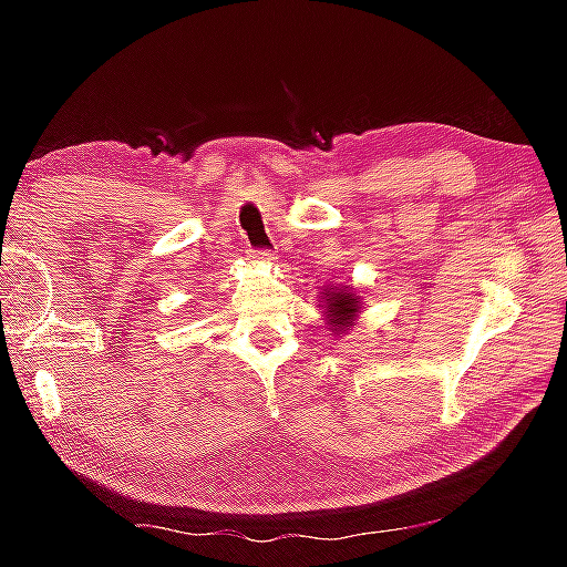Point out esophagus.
<instances>
[{
	"mask_svg": "<svg viewBox=\"0 0 567 567\" xmlns=\"http://www.w3.org/2000/svg\"><path fill=\"white\" fill-rule=\"evenodd\" d=\"M247 257H249V262H272L270 249H249Z\"/></svg>",
	"mask_w": 567,
	"mask_h": 567,
	"instance_id": "34e87169",
	"label": "esophagus"
}]
</instances>
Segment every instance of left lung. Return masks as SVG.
<instances>
[{
  "label": "left lung",
  "instance_id": "1",
  "mask_svg": "<svg viewBox=\"0 0 567 567\" xmlns=\"http://www.w3.org/2000/svg\"><path fill=\"white\" fill-rule=\"evenodd\" d=\"M322 310H324V324L334 334V338H342L348 330L358 322L362 312V300L354 287L350 285H328L322 287L320 292Z\"/></svg>",
  "mask_w": 567,
  "mask_h": 567
}]
</instances>
